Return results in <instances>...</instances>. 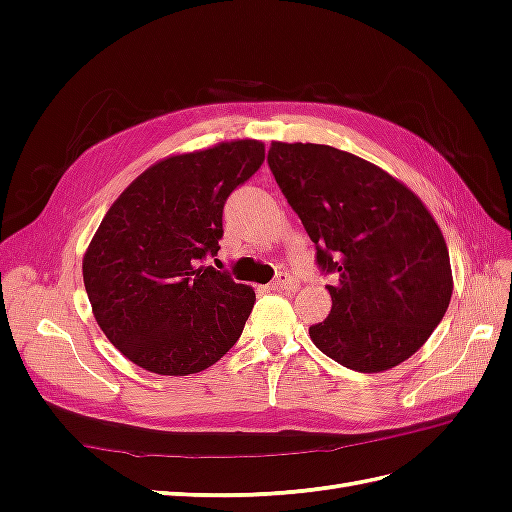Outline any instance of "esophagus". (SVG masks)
Listing matches in <instances>:
<instances>
[{"label":"esophagus","mask_w":512,"mask_h":512,"mask_svg":"<svg viewBox=\"0 0 512 512\" xmlns=\"http://www.w3.org/2000/svg\"><path fill=\"white\" fill-rule=\"evenodd\" d=\"M271 288H273V290H294V288H297V280H294V277H292L290 273L282 271V273H277V277H275V282L271 284Z\"/></svg>","instance_id":"obj_1"}]
</instances>
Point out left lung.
Returning a JSON list of instances; mask_svg holds the SVG:
<instances>
[{"mask_svg":"<svg viewBox=\"0 0 512 512\" xmlns=\"http://www.w3.org/2000/svg\"><path fill=\"white\" fill-rule=\"evenodd\" d=\"M269 168L333 275L329 316L309 337L363 374L391 369L421 348L451 303L442 232L404 183L352 153L314 143H271Z\"/></svg>","mask_w":512,"mask_h":512,"instance_id":"left-lung-1","label":"left lung"}]
</instances>
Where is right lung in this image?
<instances>
[{
	"label": "right lung",
	"mask_w": 512,
	"mask_h": 512,
	"mask_svg": "<svg viewBox=\"0 0 512 512\" xmlns=\"http://www.w3.org/2000/svg\"><path fill=\"white\" fill-rule=\"evenodd\" d=\"M265 162L258 141L166 158L108 209L83 258L85 290L111 344L153 374L203 371L237 344L256 294L207 267L228 196Z\"/></svg>",
	"instance_id": "add662e5"
}]
</instances>
